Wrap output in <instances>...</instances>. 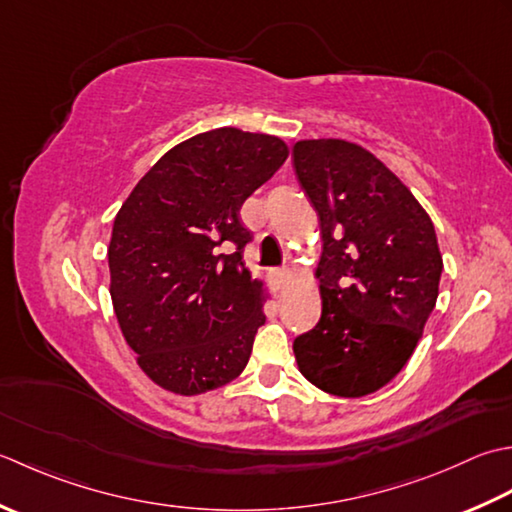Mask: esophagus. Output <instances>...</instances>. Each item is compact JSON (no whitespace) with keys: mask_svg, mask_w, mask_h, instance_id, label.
<instances>
[{"mask_svg":"<svg viewBox=\"0 0 512 512\" xmlns=\"http://www.w3.org/2000/svg\"><path fill=\"white\" fill-rule=\"evenodd\" d=\"M287 280H289V269H276V271H274V285H276V291L285 289Z\"/></svg>","mask_w":512,"mask_h":512,"instance_id":"1","label":"esophagus"}]
</instances>
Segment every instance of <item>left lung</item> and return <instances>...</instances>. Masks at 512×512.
<instances>
[{"instance_id": "left-lung-1", "label": "left lung", "mask_w": 512, "mask_h": 512, "mask_svg": "<svg viewBox=\"0 0 512 512\" xmlns=\"http://www.w3.org/2000/svg\"><path fill=\"white\" fill-rule=\"evenodd\" d=\"M291 156L322 234V316L294 340L298 369L322 391L362 398L391 382L422 338L442 276L435 227L362 145L309 139Z\"/></svg>"}]
</instances>
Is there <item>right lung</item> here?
Masks as SVG:
<instances>
[{"label": "right lung", "instance_id": "add662e5", "mask_svg": "<svg viewBox=\"0 0 512 512\" xmlns=\"http://www.w3.org/2000/svg\"><path fill=\"white\" fill-rule=\"evenodd\" d=\"M287 156L271 134H196L165 152L121 205L110 296L125 342L161 389L198 395L247 367L265 325V287L243 263L252 234L238 212Z\"/></svg>", "mask_w": 512, "mask_h": 512}]
</instances>
